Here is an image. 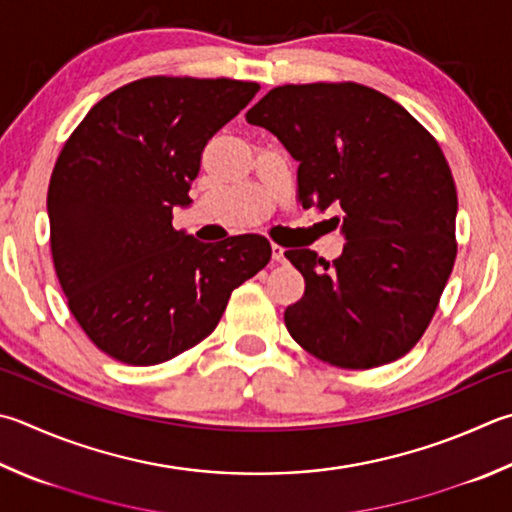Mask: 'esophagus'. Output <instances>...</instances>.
<instances>
[{
    "label": "esophagus",
    "instance_id": "esophagus-1",
    "mask_svg": "<svg viewBox=\"0 0 512 512\" xmlns=\"http://www.w3.org/2000/svg\"><path fill=\"white\" fill-rule=\"evenodd\" d=\"M271 250H273V259H275V262H277V264H282V262H284V259H286V257H284V253H286V248H282V246H277V244H273V246H271Z\"/></svg>",
    "mask_w": 512,
    "mask_h": 512
}]
</instances>
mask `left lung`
Here are the masks:
<instances>
[{
  "label": "left lung",
  "instance_id": "8db88e82",
  "mask_svg": "<svg viewBox=\"0 0 512 512\" xmlns=\"http://www.w3.org/2000/svg\"><path fill=\"white\" fill-rule=\"evenodd\" d=\"M246 120L280 138L297 167L302 208L338 206L347 244L284 257L304 295L286 329L311 356L371 369L410 351L427 329L457 257V188L439 143L392 98L356 82L275 87Z\"/></svg>",
  "mask_w": 512,
  "mask_h": 512
}]
</instances>
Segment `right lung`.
I'll return each mask as SVG.
<instances>
[{
  "label": "right lung",
  "instance_id": "add662e5",
  "mask_svg": "<svg viewBox=\"0 0 512 512\" xmlns=\"http://www.w3.org/2000/svg\"><path fill=\"white\" fill-rule=\"evenodd\" d=\"M257 91L230 78H143L96 102L64 143L46 194L53 266L107 356L147 367L199 345L230 293L271 262L262 235L201 244L172 228L203 147Z\"/></svg>",
  "mask_w": 512,
  "mask_h": 512
}]
</instances>
